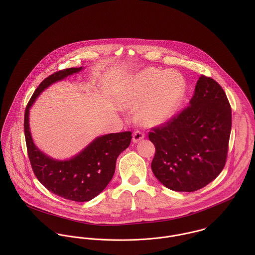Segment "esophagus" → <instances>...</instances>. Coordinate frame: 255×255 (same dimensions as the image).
<instances>
[{
	"label": "esophagus",
	"instance_id": "34e87169",
	"mask_svg": "<svg viewBox=\"0 0 255 255\" xmlns=\"http://www.w3.org/2000/svg\"><path fill=\"white\" fill-rule=\"evenodd\" d=\"M143 138H144V133H143L142 131H140V130H135V131L133 132L132 141H133L134 143L138 142L139 140H141V139H143Z\"/></svg>",
	"mask_w": 255,
	"mask_h": 255
}]
</instances>
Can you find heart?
Listing matches in <instances>:
<instances>
[{
    "label": "heart",
    "mask_w": 255,
    "mask_h": 255,
    "mask_svg": "<svg viewBox=\"0 0 255 255\" xmlns=\"http://www.w3.org/2000/svg\"><path fill=\"white\" fill-rule=\"evenodd\" d=\"M185 83L180 73L151 68L135 75L128 84L125 99L130 107H138L139 119L155 126L169 119L184 93Z\"/></svg>",
    "instance_id": "1"
}]
</instances>
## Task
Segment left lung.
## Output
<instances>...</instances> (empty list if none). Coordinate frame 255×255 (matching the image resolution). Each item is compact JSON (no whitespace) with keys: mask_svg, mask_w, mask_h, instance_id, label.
<instances>
[{"mask_svg":"<svg viewBox=\"0 0 255 255\" xmlns=\"http://www.w3.org/2000/svg\"><path fill=\"white\" fill-rule=\"evenodd\" d=\"M232 109L221 85L201 75L189 105L161 127L153 128L154 176L175 191L191 192L215 180L225 167Z\"/></svg>","mask_w":255,"mask_h":255,"instance_id":"1","label":"left lung"}]
</instances>
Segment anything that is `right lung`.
Segmentation results:
<instances>
[{
  "label": "right lung",
  "instance_id": "1",
  "mask_svg": "<svg viewBox=\"0 0 255 255\" xmlns=\"http://www.w3.org/2000/svg\"><path fill=\"white\" fill-rule=\"evenodd\" d=\"M82 70L70 68L45 78L37 87L24 113V135L32 170L48 190L65 199L89 201L102 192L112 180L118 156L130 144L131 132L110 133L96 137L70 160H56L37 148L29 129V109L42 91Z\"/></svg>",
  "mask_w": 255,
  "mask_h": 255
}]
</instances>
